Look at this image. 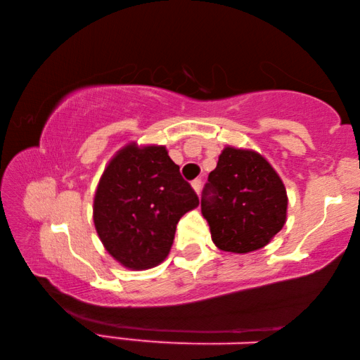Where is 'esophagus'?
Returning a JSON list of instances; mask_svg holds the SVG:
<instances>
[{
	"instance_id": "1",
	"label": "esophagus",
	"mask_w": 360,
	"mask_h": 360,
	"mask_svg": "<svg viewBox=\"0 0 360 360\" xmlns=\"http://www.w3.org/2000/svg\"><path fill=\"white\" fill-rule=\"evenodd\" d=\"M192 187H193L195 192L200 193V191H202V179H193L192 181Z\"/></svg>"
}]
</instances>
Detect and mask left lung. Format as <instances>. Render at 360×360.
<instances>
[{
	"instance_id": "obj_1",
	"label": "left lung",
	"mask_w": 360,
	"mask_h": 360,
	"mask_svg": "<svg viewBox=\"0 0 360 360\" xmlns=\"http://www.w3.org/2000/svg\"><path fill=\"white\" fill-rule=\"evenodd\" d=\"M283 181L257 152L225 148L202 192V212L222 251L246 254L270 243L285 222Z\"/></svg>"
}]
</instances>
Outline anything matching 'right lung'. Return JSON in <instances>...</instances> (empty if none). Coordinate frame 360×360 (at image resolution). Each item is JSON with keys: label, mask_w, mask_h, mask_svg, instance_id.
Listing matches in <instances>:
<instances>
[{"label": "right lung", "mask_w": 360, "mask_h": 360, "mask_svg": "<svg viewBox=\"0 0 360 360\" xmlns=\"http://www.w3.org/2000/svg\"><path fill=\"white\" fill-rule=\"evenodd\" d=\"M198 202L163 146L130 144L101 176L94 202L95 229L115 260L144 270L165 260L179 219Z\"/></svg>", "instance_id": "right-lung-1"}]
</instances>
